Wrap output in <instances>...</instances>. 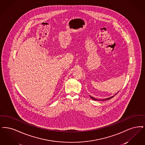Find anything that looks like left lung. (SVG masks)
Masks as SVG:
<instances>
[{"instance_id":"left-lung-1","label":"left lung","mask_w":145,"mask_h":145,"mask_svg":"<svg viewBox=\"0 0 145 145\" xmlns=\"http://www.w3.org/2000/svg\"><path fill=\"white\" fill-rule=\"evenodd\" d=\"M114 96H112V97H109V98H107V99H103V100H98V99H95L93 97H92V96H90V98L91 99H92V100H95V101H106V100H110V99H112V98H113Z\"/></svg>"}]
</instances>
